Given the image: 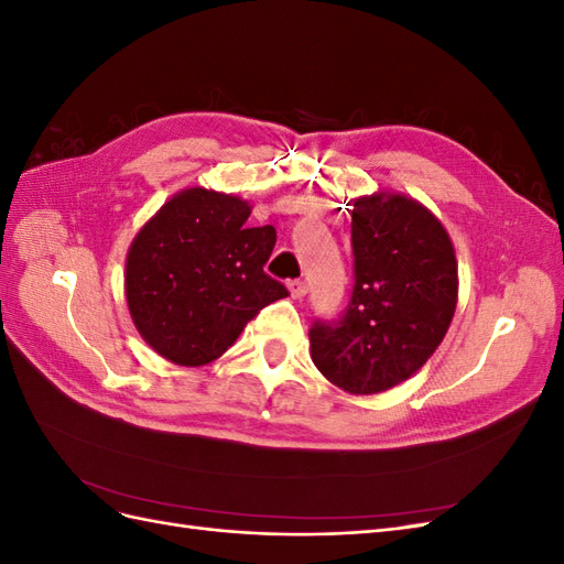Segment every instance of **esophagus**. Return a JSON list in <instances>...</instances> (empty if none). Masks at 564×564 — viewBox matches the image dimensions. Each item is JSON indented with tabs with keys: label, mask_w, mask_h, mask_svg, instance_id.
Masks as SVG:
<instances>
[{
	"label": "esophagus",
	"mask_w": 564,
	"mask_h": 564,
	"mask_svg": "<svg viewBox=\"0 0 564 564\" xmlns=\"http://www.w3.org/2000/svg\"><path fill=\"white\" fill-rule=\"evenodd\" d=\"M286 289H289V294H292V299H303L305 294H308V284H305L303 280L286 282Z\"/></svg>",
	"instance_id": "34e87169"
}]
</instances>
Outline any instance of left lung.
Masks as SVG:
<instances>
[{"instance_id":"8db88e82","label":"left lung","mask_w":564,"mask_h":564,"mask_svg":"<svg viewBox=\"0 0 564 564\" xmlns=\"http://www.w3.org/2000/svg\"><path fill=\"white\" fill-rule=\"evenodd\" d=\"M355 286L338 324L311 329L322 377L350 395L406 381L445 338L458 301V263L442 220L390 191L352 204Z\"/></svg>"}]
</instances>
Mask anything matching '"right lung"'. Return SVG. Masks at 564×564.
Wrapping results in <instances>:
<instances>
[{
	"label": "right lung",
	"instance_id": "obj_1",
	"mask_svg": "<svg viewBox=\"0 0 564 564\" xmlns=\"http://www.w3.org/2000/svg\"><path fill=\"white\" fill-rule=\"evenodd\" d=\"M251 204L195 185L169 197L127 251L124 296L145 344L164 360H218L268 303L286 296L265 275L275 228H249Z\"/></svg>",
	"mask_w": 564,
	"mask_h": 564
}]
</instances>
